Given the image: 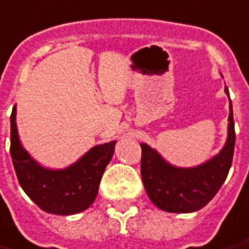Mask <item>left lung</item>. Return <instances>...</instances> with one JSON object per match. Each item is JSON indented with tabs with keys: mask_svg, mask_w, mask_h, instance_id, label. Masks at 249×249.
Returning <instances> with one entry per match:
<instances>
[{
	"mask_svg": "<svg viewBox=\"0 0 249 249\" xmlns=\"http://www.w3.org/2000/svg\"><path fill=\"white\" fill-rule=\"evenodd\" d=\"M225 93L228 89L225 88ZM228 139L220 154L201 166L179 168L168 164L149 145L142 142V179L149 199L170 213H191L202 209L217 194L232 166L234 151V123L232 102Z\"/></svg>",
	"mask_w": 249,
	"mask_h": 249,
	"instance_id": "obj_1",
	"label": "left lung"
}]
</instances>
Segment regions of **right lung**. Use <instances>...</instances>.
<instances>
[{
    "instance_id": "1",
    "label": "right lung",
    "mask_w": 249,
    "mask_h": 249,
    "mask_svg": "<svg viewBox=\"0 0 249 249\" xmlns=\"http://www.w3.org/2000/svg\"><path fill=\"white\" fill-rule=\"evenodd\" d=\"M114 144L116 142L95 145L64 170H48L22 148L16 126V107L10 114V155L17 179L28 197L51 214H75L94 202Z\"/></svg>"
}]
</instances>
